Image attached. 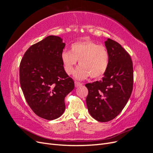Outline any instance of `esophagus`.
<instances>
[{"mask_svg": "<svg viewBox=\"0 0 153 153\" xmlns=\"http://www.w3.org/2000/svg\"><path fill=\"white\" fill-rule=\"evenodd\" d=\"M75 85L76 87H79L82 85V84L80 82H75Z\"/></svg>", "mask_w": 153, "mask_h": 153, "instance_id": "esophagus-1", "label": "esophagus"}]
</instances>
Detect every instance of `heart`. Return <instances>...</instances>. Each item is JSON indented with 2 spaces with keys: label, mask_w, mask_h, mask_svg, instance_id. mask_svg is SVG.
<instances>
[{
  "label": "heart",
  "mask_w": 153,
  "mask_h": 153,
  "mask_svg": "<svg viewBox=\"0 0 153 153\" xmlns=\"http://www.w3.org/2000/svg\"><path fill=\"white\" fill-rule=\"evenodd\" d=\"M61 61L65 71L70 75L79 61L80 66L74 72L78 80H84L91 76L92 78L101 77L107 71L109 53L103 45L92 41H82L73 43L71 51L64 50Z\"/></svg>",
  "instance_id": "heart-1"
}]
</instances>
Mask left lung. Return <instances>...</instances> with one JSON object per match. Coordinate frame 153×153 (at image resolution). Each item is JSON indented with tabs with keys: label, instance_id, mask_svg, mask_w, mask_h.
Instances as JSON below:
<instances>
[{
	"label": "left lung",
	"instance_id": "1",
	"mask_svg": "<svg viewBox=\"0 0 153 153\" xmlns=\"http://www.w3.org/2000/svg\"><path fill=\"white\" fill-rule=\"evenodd\" d=\"M109 53V65L102 80L85 84L90 115L99 122H108L121 113L130 98L133 85L130 55L119 43L108 38L105 41Z\"/></svg>",
	"mask_w": 153,
	"mask_h": 153
}]
</instances>
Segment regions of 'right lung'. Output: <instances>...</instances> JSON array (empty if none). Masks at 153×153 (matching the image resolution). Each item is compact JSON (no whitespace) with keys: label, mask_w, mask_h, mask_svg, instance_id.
Here are the masks:
<instances>
[{"label":"right lung","mask_w":153,"mask_h":153,"mask_svg":"<svg viewBox=\"0 0 153 153\" xmlns=\"http://www.w3.org/2000/svg\"><path fill=\"white\" fill-rule=\"evenodd\" d=\"M65 43L49 36L26 51L20 64V82L25 100L39 117L53 120L66 108L64 99L75 84L64 69L61 53Z\"/></svg>","instance_id":"add662e5"}]
</instances>
